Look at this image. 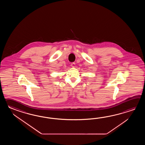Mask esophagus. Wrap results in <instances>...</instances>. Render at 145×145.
<instances>
[{
  "label": "esophagus",
  "mask_w": 145,
  "mask_h": 145,
  "mask_svg": "<svg viewBox=\"0 0 145 145\" xmlns=\"http://www.w3.org/2000/svg\"><path fill=\"white\" fill-rule=\"evenodd\" d=\"M71 67H75V63H71Z\"/></svg>",
  "instance_id": "34e87169"
}]
</instances>
